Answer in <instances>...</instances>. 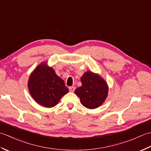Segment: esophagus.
Masks as SVG:
<instances>
[{
	"label": "esophagus",
	"mask_w": 151,
	"mask_h": 151,
	"mask_svg": "<svg viewBox=\"0 0 151 151\" xmlns=\"http://www.w3.org/2000/svg\"><path fill=\"white\" fill-rule=\"evenodd\" d=\"M69 91L70 92H74L75 90V87H74V86H71V87H69Z\"/></svg>",
	"instance_id": "34e87169"
}]
</instances>
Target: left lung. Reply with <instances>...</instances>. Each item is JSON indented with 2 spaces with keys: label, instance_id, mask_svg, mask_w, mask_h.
I'll return each mask as SVG.
<instances>
[{
  "label": "left lung",
  "instance_id": "left-lung-1",
  "mask_svg": "<svg viewBox=\"0 0 151 151\" xmlns=\"http://www.w3.org/2000/svg\"><path fill=\"white\" fill-rule=\"evenodd\" d=\"M82 86L75 89L82 104L89 109L97 108L104 102L108 93L107 83L98 74L86 72L81 77Z\"/></svg>",
  "mask_w": 151,
  "mask_h": 151
}]
</instances>
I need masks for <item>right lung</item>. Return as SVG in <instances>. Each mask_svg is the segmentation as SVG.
I'll return each instance as SVG.
<instances>
[{
	"mask_svg": "<svg viewBox=\"0 0 151 151\" xmlns=\"http://www.w3.org/2000/svg\"><path fill=\"white\" fill-rule=\"evenodd\" d=\"M28 87L34 100L46 108L54 107L69 91L63 80L43 62L32 73Z\"/></svg>",
	"mask_w": 151,
	"mask_h": 151,
	"instance_id": "obj_1",
	"label": "right lung"
}]
</instances>
